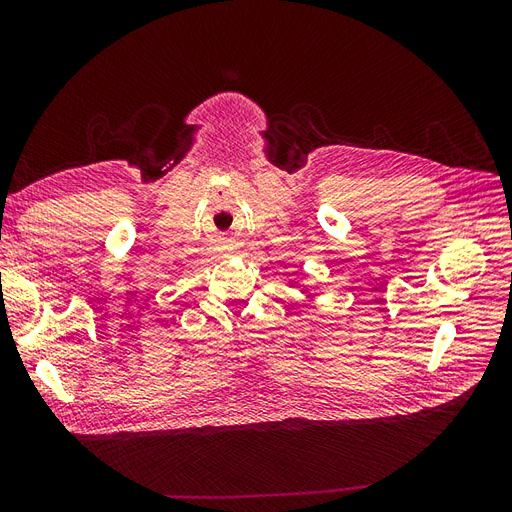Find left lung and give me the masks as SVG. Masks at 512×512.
Segmentation results:
<instances>
[{"instance_id": "8db88e82", "label": "left lung", "mask_w": 512, "mask_h": 512, "mask_svg": "<svg viewBox=\"0 0 512 512\" xmlns=\"http://www.w3.org/2000/svg\"><path fill=\"white\" fill-rule=\"evenodd\" d=\"M292 286H294V284H292ZM301 292H303V294H305V297H312V292H309V290H307V288H301Z\"/></svg>"}]
</instances>
